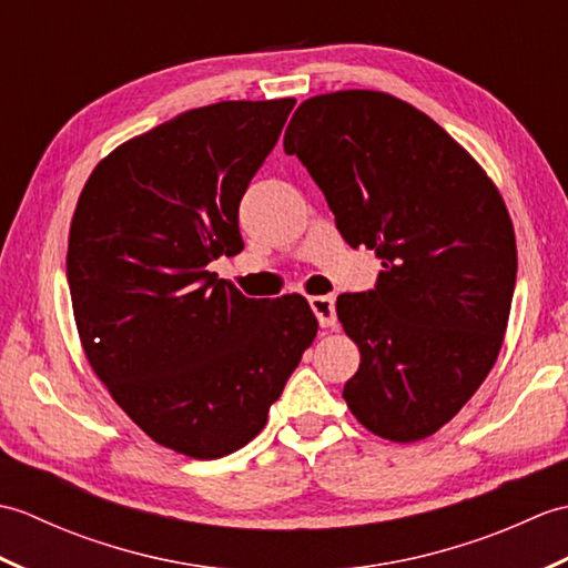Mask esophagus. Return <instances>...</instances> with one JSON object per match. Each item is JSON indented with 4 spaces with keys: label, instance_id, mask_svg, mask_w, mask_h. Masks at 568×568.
I'll list each match as a JSON object with an SVG mask.
<instances>
[{
    "label": "esophagus",
    "instance_id": "obj_1",
    "mask_svg": "<svg viewBox=\"0 0 568 568\" xmlns=\"http://www.w3.org/2000/svg\"><path fill=\"white\" fill-rule=\"evenodd\" d=\"M310 307L317 315L320 327H324V329L336 327V312H334V300L332 297H327V295L310 297Z\"/></svg>",
    "mask_w": 568,
    "mask_h": 568
}]
</instances>
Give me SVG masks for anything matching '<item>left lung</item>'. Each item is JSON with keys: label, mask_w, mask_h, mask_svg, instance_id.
<instances>
[{"label": "left lung", "mask_w": 568, "mask_h": 568, "mask_svg": "<svg viewBox=\"0 0 568 568\" xmlns=\"http://www.w3.org/2000/svg\"><path fill=\"white\" fill-rule=\"evenodd\" d=\"M283 149L346 244L383 265L373 291L336 297L361 352L344 400L383 439H425L486 381L508 327L517 248L500 192L437 122L383 92L303 102Z\"/></svg>", "instance_id": "obj_1"}]
</instances>
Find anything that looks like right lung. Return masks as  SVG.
<instances>
[{
  "mask_svg": "<svg viewBox=\"0 0 568 568\" xmlns=\"http://www.w3.org/2000/svg\"><path fill=\"white\" fill-rule=\"evenodd\" d=\"M295 100L178 114L94 168L68 241L82 348L116 405L168 449L222 458L263 429L317 320L253 300L207 265L244 248L239 204Z\"/></svg>",
  "mask_w": 568,
  "mask_h": 568,
  "instance_id": "add662e5",
  "label": "right lung"
}]
</instances>
